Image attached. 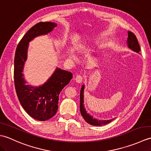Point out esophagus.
Returning <instances> with one entry per match:
<instances>
[{
  "label": "esophagus",
  "mask_w": 151,
  "mask_h": 151,
  "mask_svg": "<svg viewBox=\"0 0 151 151\" xmlns=\"http://www.w3.org/2000/svg\"><path fill=\"white\" fill-rule=\"evenodd\" d=\"M75 81L78 84H81L83 81V76L81 75H77L75 78Z\"/></svg>",
  "instance_id": "1"
}]
</instances>
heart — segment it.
Masks as SVG:
<instances>
[{"label": "heart", "mask_w": 151, "mask_h": 151, "mask_svg": "<svg viewBox=\"0 0 151 151\" xmlns=\"http://www.w3.org/2000/svg\"><path fill=\"white\" fill-rule=\"evenodd\" d=\"M69 56L70 58H75V52H73V51L72 50H69Z\"/></svg>", "instance_id": "obj_1"}]
</instances>
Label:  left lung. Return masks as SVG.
Here are the masks:
<instances>
[{
  "label": "left lung",
  "instance_id": "1",
  "mask_svg": "<svg viewBox=\"0 0 151 151\" xmlns=\"http://www.w3.org/2000/svg\"><path fill=\"white\" fill-rule=\"evenodd\" d=\"M127 45L129 49L134 50V52L139 53L140 52V47L137 41L136 36L132 32H128V39H127ZM84 85H82L81 94H80V110L83 118L88 123L94 126H102V125L110 123L111 121H113L114 119H111L110 120H99L97 119L93 118L91 115L87 113L84 106Z\"/></svg>",
  "mask_w": 151,
  "mask_h": 151
}]
</instances>
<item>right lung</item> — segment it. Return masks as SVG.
Listing matches in <instances>:
<instances>
[{
    "label": "right lung",
    "instance_id": "1",
    "mask_svg": "<svg viewBox=\"0 0 151 151\" xmlns=\"http://www.w3.org/2000/svg\"><path fill=\"white\" fill-rule=\"evenodd\" d=\"M56 26V23L52 22H40L35 24L19 41L15 54L14 83L19 101L30 116L41 121L49 119L56 114L60 91L69 84L73 75L56 68L45 84L34 87L26 84L22 71L30 41L50 32Z\"/></svg>",
    "mask_w": 151,
    "mask_h": 151
}]
</instances>
